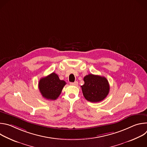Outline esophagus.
Wrapping results in <instances>:
<instances>
[{"label":"esophagus","instance_id":"1","mask_svg":"<svg viewBox=\"0 0 147 147\" xmlns=\"http://www.w3.org/2000/svg\"><path fill=\"white\" fill-rule=\"evenodd\" d=\"M70 84L71 86H77L78 85V82L77 81H75L74 82H70Z\"/></svg>","mask_w":147,"mask_h":147}]
</instances>
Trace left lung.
<instances>
[{"instance_id":"8db88e82","label":"left lung","mask_w":147,"mask_h":147,"mask_svg":"<svg viewBox=\"0 0 147 147\" xmlns=\"http://www.w3.org/2000/svg\"><path fill=\"white\" fill-rule=\"evenodd\" d=\"M84 84L81 87L83 95L87 100L99 102L108 95L110 86L105 77L90 74L84 77Z\"/></svg>"}]
</instances>
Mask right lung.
I'll list each match as a JSON object with an SVG mask.
<instances>
[{
    "instance_id": "right-lung-1",
    "label": "right lung",
    "mask_w": 147,
    "mask_h": 147,
    "mask_svg": "<svg viewBox=\"0 0 147 147\" xmlns=\"http://www.w3.org/2000/svg\"><path fill=\"white\" fill-rule=\"evenodd\" d=\"M66 84L64 80L59 79V76L55 73H52L40 79L38 87L44 98L48 100H55L61 94Z\"/></svg>"
}]
</instances>
